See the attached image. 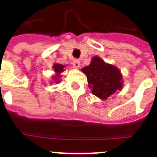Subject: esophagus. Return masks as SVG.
Listing matches in <instances>:
<instances>
[{
	"mask_svg": "<svg viewBox=\"0 0 157 157\" xmlns=\"http://www.w3.org/2000/svg\"><path fill=\"white\" fill-rule=\"evenodd\" d=\"M80 62L78 59H74L73 61V65L75 68H79L80 67Z\"/></svg>",
	"mask_w": 157,
	"mask_h": 157,
	"instance_id": "obj_1",
	"label": "esophagus"
}]
</instances>
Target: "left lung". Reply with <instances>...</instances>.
<instances>
[{"instance_id":"left-lung-1","label":"left lung","mask_w":157,"mask_h":157,"mask_svg":"<svg viewBox=\"0 0 157 157\" xmlns=\"http://www.w3.org/2000/svg\"><path fill=\"white\" fill-rule=\"evenodd\" d=\"M82 71L86 74L92 94L100 99H107L122 88L119 70L114 65L106 64L98 57H94L91 64Z\"/></svg>"}]
</instances>
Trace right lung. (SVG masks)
Wrapping results in <instances>:
<instances>
[{"instance_id": "right-lung-1", "label": "right lung", "mask_w": 157, "mask_h": 157, "mask_svg": "<svg viewBox=\"0 0 157 157\" xmlns=\"http://www.w3.org/2000/svg\"><path fill=\"white\" fill-rule=\"evenodd\" d=\"M64 67H65V65H60V64H55V65H54V72H56V73H62V72H63V69ZM59 76V75H57V77H54V80H56V81H58V77Z\"/></svg>"}]
</instances>
